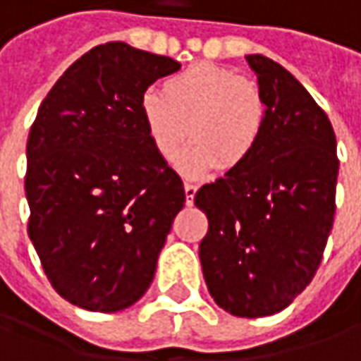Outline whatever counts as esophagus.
Segmentation results:
<instances>
[{
	"instance_id": "obj_1",
	"label": "esophagus",
	"mask_w": 361,
	"mask_h": 361,
	"mask_svg": "<svg viewBox=\"0 0 361 361\" xmlns=\"http://www.w3.org/2000/svg\"><path fill=\"white\" fill-rule=\"evenodd\" d=\"M183 192H185V202L188 204H192L194 202V196H196V192H198V185H194V183H183Z\"/></svg>"
}]
</instances>
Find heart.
Masks as SVG:
<instances>
[{
	"mask_svg": "<svg viewBox=\"0 0 361 361\" xmlns=\"http://www.w3.org/2000/svg\"><path fill=\"white\" fill-rule=\"evenodd\" d=\"M138 112L161 159L173 161L188 137L194 140L181 157L183 171L192 176L216 165L223 171L243 167L262 140L267 116L255 81L210 63L169 77L161 94L145 92Z\"/></svg>",
	"mask_w": 361,
	"mask_h": 361,
	"instance_id": "obj_1",
	"label": "heart"
}]
</instances>
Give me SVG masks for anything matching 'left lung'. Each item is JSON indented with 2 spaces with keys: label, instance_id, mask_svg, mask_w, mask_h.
I'll return each instance as SVG.
<instances>
[{
  "label": "left lung",
  "instance_id": "left-lung-1",
  "mask_svg": "<svg viewBox=\"0 0 361 361\" xmlns=\"http://www.w3.org/2000/svg\"><path fill=\"white\" fill-rule=\"evenodd\" d=\"M267 116L243 167L196 192L208 219L200 243L214 302L235 317L280 312L310 284L335 219L337 140L325 110L276 61L247 54Z\"/></svg>",
  "mask_w": 361,
  "mask_h": 361
}]
</instances>
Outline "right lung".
I'll return each mask as SVG.
<instances>
[{"label":"right lung","instance_id":"right-lung-1","mask_svg":"<svg viewBox=\"0 0 361 361\" xmlns=\"http://www.w3.org/2000/svg\"><path fill=\"white\" fill-rule=\"evenodd\" d=\"M180 67L106 42L77 59L38 108L26 145L28 235L49 282L75 307L124 310L153 282L185 192L147 137L138 99Z\"/></svg>","mask_w":361,"mask_h":361}]
</instances>
